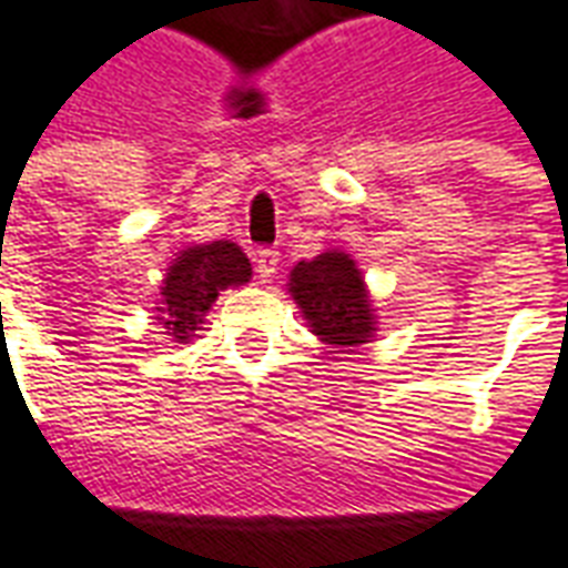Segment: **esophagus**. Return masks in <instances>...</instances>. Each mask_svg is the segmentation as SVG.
<instances>
[{
	"instance_id": "34e87169",
	"label": "esophagus",
	"mask_w": 568,
	"mask_h": 568,
	"mask_svg": "<svg viewBox=\"0 0 568 568\" xmlns=\"http://www.w3.org/2000/svg\"><path fill=\"white\" fill-rule=\"evenodd\" d=\"M280 271V252L273 248H258L255 252V273H258L261 283H271L273 276Z\"/></svg>"
}]
</instances>
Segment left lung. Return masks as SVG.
I'll return each mask as SVG.
<instances>
[{"instance_id":"8db88e82","label":"left lung","mask_w":568,"mask_h":568,"mask_svg":"<svg viewBox=\"0 0 568 568\" xmlns=\"http://www.w3.org/2000/svg\"><path fill=\"white\" fill-rule=\"evenodd\" d=\"M285 285L322 344L353 353L381 332L365 273L344 248H325L316 258L297 261Z\"/></svg>"}]
</instances>
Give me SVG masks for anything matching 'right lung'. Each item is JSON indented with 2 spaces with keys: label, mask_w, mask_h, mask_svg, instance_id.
<instances>
[{
  "label": "right lung",
  "mask_w": 568,
  "mask_h": 568,
  "mask_svg": "<svg viewBox=\"0 0 568 568\" xmlns=\"http://www.w3.org/2000/svg\"><path fill=\"white\" fill-rule=\"evenodd\" d=\"M252 280V264L246 252L231 240L191 243L185 246L163 273L158 285L154 320L166 328L173 344H187L200 332L203 316L219 301L224 288H240Z\"/></svg>",
  "instance_id": "obj_1"
}]
</instances>
